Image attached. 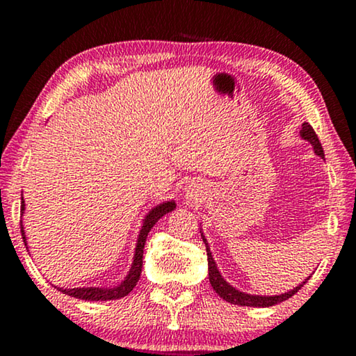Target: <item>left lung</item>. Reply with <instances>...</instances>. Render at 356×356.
<instances>
[{"label": "left lung", "instance_id": "8db88e82", "mask_svg": "<svg viewBox=\"0 0 356 356\" xmlns=\"http://www.w3.org/2000/svg\"><path fill=\"white\" fill-rule=\"evenodd\" d=\"M300 136L303 138L305 140H308V143L313 145L314 149V154L319 155V157L324 159V150H323V145H321L319 139H318V134L314 133L313 126L309 123H303L301 124V131H300ZM201 236H202V241L206 243V251H207V264H209V280H211V285L212 289L216 290V293L223 298L228 303H233V305H240V306H252V308H269V306H274V305H279L282 301L289 300L293 296L296 291H298L301 286H303L306 282L309 280L305 279V282H301L298 286H295L293 290L286 291V293H282V295H272V296H262V295H250V293H245V291H240L236 290L235 286L228 284V282L223 279L220 272L217 269V264L216 261H213L212 257V252H211V248H209V243L206 240V236H204V233L201 232Z\"/></svg>", "mask_w": 356, "mask_h": 356}]
</instances>
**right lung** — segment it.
Wrapping results in <instances>:
<instances>
[{"label":"right lung","instance_id":"add662e5","mask_svg":"<svg viewBox=\"0 0 356 356\" xmlns=\"http://www.w3.org/2000/svg\"><path fill=\"white\" fill-rule=\"evenodd\" d=\"M173 209H177V204L175 201H165L159 206H155L154 209H150L147 216L144 217L143 220V227L139 230V236L138 241H136V250H134V257H133V264H131V269L128 272V275L124 277V280L121 282L120 285L116 286H79V289H56L61 290L63 293L74 296V298L79 300H86V301H106V300H118L123 298L129 293L131 290L134 289L136 284H138L140 279V270H143V254H144V245L145 240H147V235L155 223H157L160 218H162L165 213L172 212ZM24 211H26V204H24V197L21 199V216H24ZM21 233H22V240L27 246V236L26 232H24V225L21 222ZM29 248V246H27Z\"/></svg>","mask_w":356,"mask_h":356}]
</instances>
